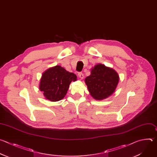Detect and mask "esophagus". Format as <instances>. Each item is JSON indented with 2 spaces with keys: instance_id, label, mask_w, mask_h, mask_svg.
<instances>
[{
  "instance_id": "esophagus-1",
  "label": "esophagus",
  "mask_w": 157,
  "mask_h": 157,
  "mask_svg": "<svg viewBox=\"0 0 157 157\" xmlns=\"http://www.w3.org/2000/svg\"><path fill=\"white\" fill-rule=\"evenodd\" d=\"M78 76H79L81 79H83V78H84V75H83L82 73H81V72L78 73Z\"/></svg>"
}]
</instances>
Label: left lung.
<instances>
[{
	"mask_svg": "<svg viewBox=\"0 0 157 157\" xmlns=\"http://www.w3.org/2000/svg\"><path fill=\"white\" fill-rule=\"evenodd\" d=\"M119 81L118 73L102 64L97 65L85 79L90 95L96 100L105 98L115 91Z\"/></svg>",
	"mask_w": 157,
	"mask_h": 157,
	"instance_id": "1",
	"label": "left lung"
}]
</instances>
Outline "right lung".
<instances>
[{"mask_svg": "<svg viewBox=\"0 0 157 157\" xmlns=\"http://www.w3.org/2000/svg\"><path fill=\"white\" fill-rule=\"evenodd\" d=\"M76 79V75L57 65L42 74L39 89L47 99L52 101H59L67 94L71 82Z\"/></svg>", "mask_w": 157, "mask_h": 157, "instance_id": "add662e5", "label": "right lung"}]
</instances>
